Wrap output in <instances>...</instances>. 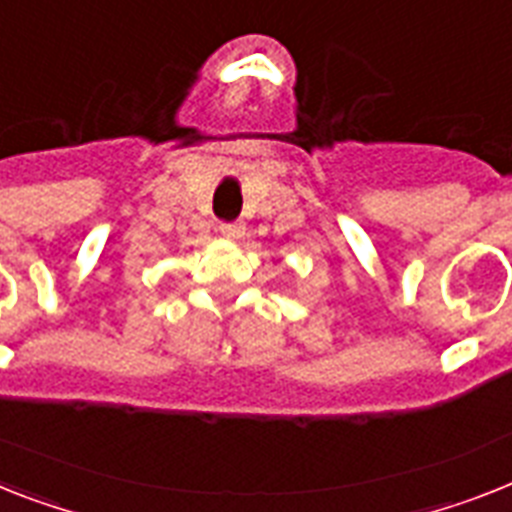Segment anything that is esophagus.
I'll list each match as a JSON object with an SVG mask.
<instances>
[{
    "mask_svg": "<svg viewBox=\"0 0 512 512\" xmlns=\"http://www.w3.org/2000/svg\"><path fill=\"white\" fill-rule=\"evenodd\" d=\"M243 230H246V227L238 225V222H222V225H219V232H222L227 240H240L243 238Z\"/></svg>",
    "mask_w": 512,
    "mask_h": 512,
    "instance_id": "esophagus-1",
    "label": "esophagus"
}]
</instances>
